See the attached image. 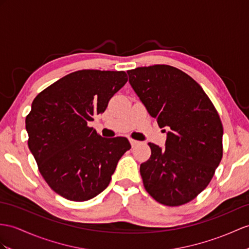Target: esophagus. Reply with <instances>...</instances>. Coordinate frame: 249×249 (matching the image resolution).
I'll return each instance as SVG.
<instances>
[{"label":"esophagus","instance_id":"obj_1","mask_svg":"<svg viewBox=\"0 0 249 249\" xmlns=\"http://www.w3.org/2000/svg\"><path fill=\"white\" fill-rule=\"evenodd\" d=\"M130 143H131L132 147H135V145H137V144L139 143V142L135 141V139H132V138H130Z\"/></svg>","mask_w":249,"mask_h":249}]
</instances>
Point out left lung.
<instances>
[{"instance_id":"1","label":"left lung","mask_w":249,"mask_h":249,"mask_svg":"<svg viewBox=\"0 0 249 249\" xmlns=\"http://www.w3.org/2000/svg\"><path fill=\"white\" fill-rule=\"evenodd\" d=\"M128 75L149 114L169 129L165 149L149 142L151 156L141 165L144 189L162 205H184L208 186L221 162L219 114L201 86L173 66H143Z\"/></svg>"}]
</instances>
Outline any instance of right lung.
<instances>
[{
    "label": "right lung",
    "mask_w": 249,
    "mask_h": 249,
    "mask_svg": "<svg viewBox=\"0 0 249 249\" xmlns=\"http://www.w3.org/2000/svg\"><path fill=\"white\" fill-rule=\"evenodd\" d=\"M126 81L123 71H77L34 99L25 119L28 148L41 175L59 196L74 202L98 196L131 149L125 137H101L88 125Z\"/></svg>",
    "instance_id": "1"
}]
</instances>
